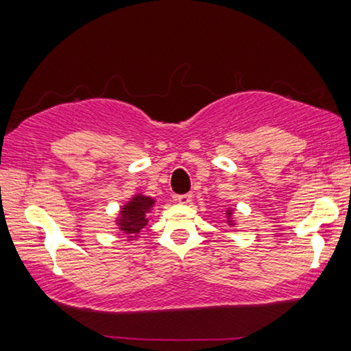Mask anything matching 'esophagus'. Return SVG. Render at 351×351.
<instances>
[{"mask_svg":"<svg viewBox=\"0 0 351 351\" xmlns=\"http://www.w3.org/2000/svg\"><path fill=\"white\" fill-rule=\"evenodd\" d=\"M176 201L180 204H189L190 201H192V195L190 193H186V195H178L176 197Z\"/></svg>","mask_w":351,"mask_h":351,"instance_id":"esophagus-1","label":"esophagus"}]
</instances>
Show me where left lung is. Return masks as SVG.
Segmentation results:
<instances>
[{
	"instance_id": "obj_1",
	"label": "left lung",
	"mask_w": 351,
	"mask_h": 351,
	"mask_svg": "<svg viewBox=\"0 0 351 351\" xmlns=\"http://www.w3.org/2000/svg\"><path fill=\"white\" fill-rule=\"evenodd\" d=\"M226 223H228L230 228H235L237 226V219L234 217V209H230V207H228V210H226Z\"/></svg>"
}]
</instances>
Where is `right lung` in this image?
<instances>
[{
	"label": "right lung",
	"instance_id": "obj_1",
	"mask_svg": "<svg viewBox=\"0 0 351 351\" xmlns=\"http://www.w3.org/2000/svg\"><path fill=\"white\" fill-rule=\"evenodd\" d=\"M156 199L142 193H134L125 204L121 207L117 217L116 226L121 232L127 234V239L138 240L141 237V230L148 223V213L154 209Z\"/></svg>",
	"mask_w": 351,
	"mask_h": 351
}]
</instances>
